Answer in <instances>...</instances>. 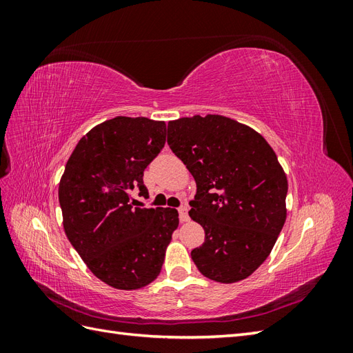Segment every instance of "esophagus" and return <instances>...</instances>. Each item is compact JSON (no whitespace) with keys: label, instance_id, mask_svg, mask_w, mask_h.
<instances>
[{"label":"esophagus","instance_id":"esophagus-1","mask_svg":"<svg viewBox=\"0 0 353 353\" xmlns=\"http://www.w3.org/2000/svg\"><path fill=\"white\" fill-rule=\"evenodd\" d=\"M178 213H179L181 222H187V221H188V208H187V205L179 206V208H178Z\"/></svg>","mask_w":353,"mask_h":353}]
</instances>
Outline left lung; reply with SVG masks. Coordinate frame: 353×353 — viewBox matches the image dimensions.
<instances>
[{
	"instance_id": "1",
	"label": "left lung",
	"mask_w": 353,
	"mask_h": 353,
	"mask_svg": "<svg viewBox=\"0 0 353 353\" xmlns=\"http://www.w3.org/2000/svg\"><path fill=\"white\" fill-rule=\"evenodd\" d=\"M168 144L197 185L188 215L206 237L191 259L213 281L248 279L285 222L288 187L276 154L252 128L219 114L169 122Z\"/></svg>"
}]
</instances>
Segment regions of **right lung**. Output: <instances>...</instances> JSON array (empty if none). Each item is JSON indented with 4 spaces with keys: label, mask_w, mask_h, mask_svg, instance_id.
<instances>
[{
    "label": "right lung",
    "mask_w": 353,
    "mask_h": 353,
    "mask_svg": "<svg viewBox=\"0 0 353 353\" xmlns=\"http://www.w3.org/2000/svg\"><path fill=\"white\" fill-rule=\"evenodd\" d=\"M166 140L165 122L117 116L82 137L59 185L70 244L103 283L137 290L160 274L179 219L176 209L135 208L143 175Z\"/></svg>",
    "instance_id": "obj_1"
}]
</instances>
